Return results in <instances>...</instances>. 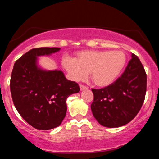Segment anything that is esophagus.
<instances>
[{"label":"esophagus","mask_w":159,"mask_h":159,"mask_svg":"<svg viewBox=\"0 0 159 159\" xmlns=\"http://www.w3.org/2000/svg\"><path fill=\"white\" fill-rule=\"evenodd\" d=\"M80 90H81V91L85 90V89H86L88 88V87H86V86H83V85H80Z\"/></svg>","instance_id":"1"}]
</instances>
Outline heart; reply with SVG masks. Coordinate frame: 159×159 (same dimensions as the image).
<instances>
[{"mask_svg": "<svg viewBox=\"0 0 159 159\" xmlns=\"http://www.w3.org/2000/svg\"><path fill=\"white\" fill-rule=\"evenodd\" d=\"M126 60V56L121 51L83 50L76 53L75 59L64 57L62 65L71 80H83L89 72L93 82L104 87L117 80L125 68Z\"/></svg>", "mask_w": 159, "mask_h": 159, "instance_id": "heart-1", "label": "heart"}]
</instances>
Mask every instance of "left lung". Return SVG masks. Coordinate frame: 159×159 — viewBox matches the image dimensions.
Masks as SVG:
<instances>
[{
	"label": "left lung",
	"instance_id": "8db88e82",
	"mask_svg": "<svg viewBox=\"0 0 159 159\" xmlns=\"http://www.w3.org/2000/svg\"><path fill=\"white\" fill-rule=\"evenodd\" d=\"M147 76L138 56L131 59L120 77L110 86L92 89L91 111L102 126H124L134 118L142 106L146 93Z\"/></svg>",
	"mask_w": 159,
	"mask_h": 159
}]
</instances>
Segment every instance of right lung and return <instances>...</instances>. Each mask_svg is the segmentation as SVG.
Here are the masks:
<instances>
[{
  "mask_svg": "<svg viewBox=\"0 0 159 159\" xmlns=\"http://www.w3.org/2000/svg\"><path fill=\"white\" fill-rule=\"evenodd\" d=\"M60 48H33L15 62L11 76L12 100L20 115L38 130L59 126L66 114V99L80 88L62 71L39 66V56H50Z\"/></svg>",
  "mask_w": 159,
  "mask_h": 159,
  "instance_id": "1",
  "label": "right lung"
}]
</instances>
